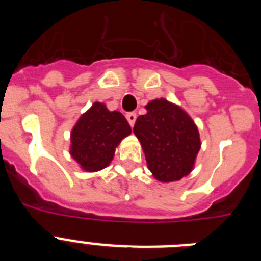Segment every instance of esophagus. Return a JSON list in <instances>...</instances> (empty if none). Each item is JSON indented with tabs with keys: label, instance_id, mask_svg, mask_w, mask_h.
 I'll list each match as a JSON object with an SVG mask.
<instances>
[{
	"label": "esophagus",
	"instance_id": "obj_1",
	"mask_svg": "<svg viewBox=\"0 0 261 261\" xmlns=\"http://www.w3.org/2000/svg\"><path fill=\"white\" fill-rule=\"evenodd\" d=\"M136 119H137V115H136L135 112H129V114H126V120H128V123L130 124V126L135 125Z\"/></svg>",
	"mask_w": 261,
	"mask_h": 261
}]
</instances>
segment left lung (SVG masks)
<instances>
[{"instance_id":"1","label":"left lung","mask_w":261,"mask_h":261,"mask_svg":"<svg viewBox=\"0 0 261 261\" xmlns=\"http://www.w3.org/2000/svg\"><path fill=\"white\" fill-rule=\"evenodd\" d=\"M145 108L147 114L137 117L133 133L147 167L159 181L180 180L191 172L201 146L199 130L180 107L165 99L151 100Z\"/></svg>"}]
</instances>
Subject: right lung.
<instances>
[{"instance_id":"add662e5","label":"right lung","mask_w":261,"mask_h":261,"mask_svg":"<svg viewBox=\"0 0 261 261\" xmlns=\"http://www.w3.org/2000/svg\"><path fill=\"white\" fill-rule=\"evenodd\" d=\"M132 132L123 114L94 103L71 130V156L86 171H99L114 158L115 147Z\"/></svg>"}]
</instances>
